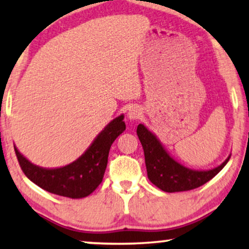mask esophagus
I'll return each instance as SVG.
<instances>
[{
  "label": "esophagus",
  "mask_w": 249,
  "mask_h": 249,
  "mask_svg": "<svg viewBox=\"0 0 249 249\" xmlns=\"http://www.w3.org/2000/svg\"><path fill=\"white\" fill-rule=\"evenodd\" d=\"M142 115V110L138 107H134L131 108H129L127 117L129 120H137V119L141 118Z\"/></svg>",
  "instance_id": "1"
}]
</instances>
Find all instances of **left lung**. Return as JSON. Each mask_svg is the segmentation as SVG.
<instances>
[{"mask_svg": "<svg viewBox=\"0 0 249 249\" xmlns=\"http://www.w3.org/2000/svg\"><path fill=\"white\" fill-rule=\"evenodd\" d=\"M137 135L144 148L149 181L166 193L186 192L198 188L214 178L230 159L229 155L223 163L210 170L189 169L176 161L161 144L160 139L144 124H138Z\"/></svg>", "mask_w": 249, "mask_h": 249, "instance_id": "8db88e82", "label": "left lung"}]
</instances>
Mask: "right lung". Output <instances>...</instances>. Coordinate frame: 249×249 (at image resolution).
Wrapping results in <instances>:
<instances>
[{
	"mask_svg": "<svg viewBox=\"0 0 249 249\" xmlns=\"http://www.w3.org/2000/svg\"><path fill=\"white\" fill-rule=\"evenodd\" d=\"M124 115L115 118L96 136L80 158L61 168L46 169L33 164L18 148L15 151L23 173L46 192L69 198H84L100 186L107 165L111 145L125 130Z\"/></svg>",
	"mask_w": 249,
	"mask_h": 249,
	"instance_id": "right-lung-1",
	"label": "right lung"
}]
</instances>
